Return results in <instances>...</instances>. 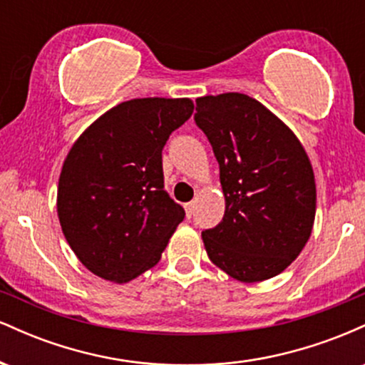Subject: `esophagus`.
I'll return each instance as SVG.
<instances>
[{"instance_id":"34e87169","label":"esophagus","mask_w":365,"mask_h":365,"mask_svg":"<svg viewBox=\"0 0 365 365\" xmlns=\"http://www.w3.org/2000/svg\"><path fill=\"white\" fill-rule=\"evenodd\" d=\"M185 215H187V217H192V215H194V202L185 204Z\"/></svg>"}]
</instances>
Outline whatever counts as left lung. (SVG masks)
<instances>
[{
	"instance_id": "8db88e82",
	"label": "left lung",
	"mask_w": 365,
	"mask_h": 365,
	"mask_svg": "<svg viewBox=\"0 0 365 365\" xmlns=\"http://www.w3.org/2000/svg\"><path fill=\"white\" fill-rule=\"evenodd\" d=\"M194 120L220 165L225 216L204 230L212 264L244 283L269 279L299 257L316 216L307 153L287 125L240 92L197 99Z\"/></svg>"
}]
</instances>
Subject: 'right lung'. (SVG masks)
Masks as SVG:
<instances>
[{"mask_svg": "<svg viewBox=\"0 0 365 365\" xmlns=\"http://www.w3.org/2000/svg\"><path fill=\"white\" fill-rule=\"evenodd\" d=\"M192 113L187 98L130 99L75 140L56 207L63 235L91 273L127 283L159 262L185 217L165 190L161 153Z\"/></svg>", "mask_w": 365, "mask_h": 365, "instance_id": "obj_1", "label": "right lung"}]
</instances>
